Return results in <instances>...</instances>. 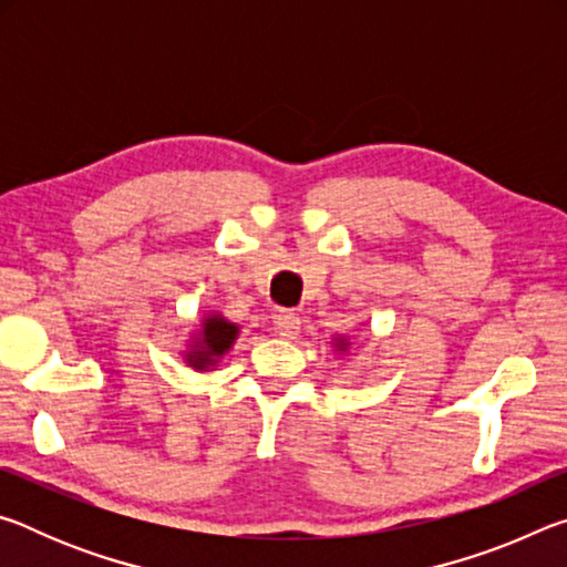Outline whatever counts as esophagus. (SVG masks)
<instances>
[{
	"instance_id": "obj_1",
	"label": "esophagus",
	"mask_w": 567,
	"mask_h": 567,
	"mask_svg": "<svg viewBox=\"0 0 567 567\" xmlns=\"http://www.w3.org/2000/svg\"><path fill=\"white\" fill-rule=\"evenodd\" d=\"M300 315L297 312H292V310H280V315H277L275 318V328H277V332L282 334V338H287V340H292L297 332H300Z\"/></svg>"
}]
</instances>
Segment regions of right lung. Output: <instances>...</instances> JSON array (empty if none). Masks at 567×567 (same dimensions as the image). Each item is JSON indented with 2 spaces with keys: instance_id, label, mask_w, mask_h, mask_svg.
I'll return each instance as SVG.
<instances>
[{
  "instance_id": "1",
  "label": "right lung",
  "mask_w": 567,
  "mask_h": 567,
  "mask_svg": "<svg viewBox=\"0 0 567 567\" xmlns=\"http://www.w3.org/2000/svg\"><path fill=\"white\" fill-rule=\"evenodd\" d=\"M235 334H237V328L233 322H225L219 318L205 320L203 340H199V344H197L199 350L189 354V362L195 364V368H205V364H209L225 350H229V344L235 342Z\"/></svg>"
}]
</instances>
